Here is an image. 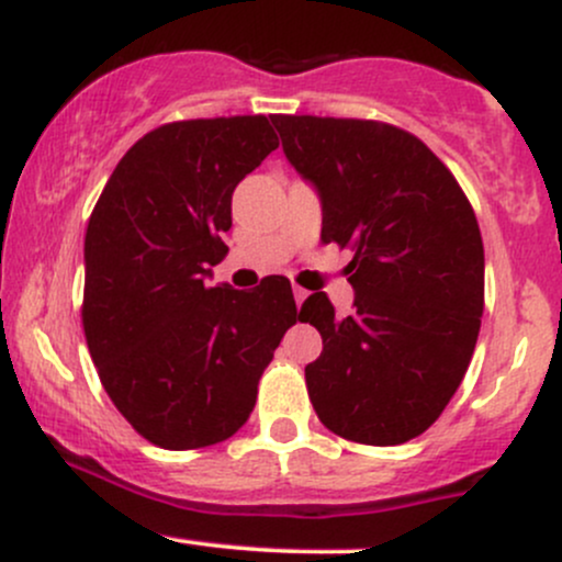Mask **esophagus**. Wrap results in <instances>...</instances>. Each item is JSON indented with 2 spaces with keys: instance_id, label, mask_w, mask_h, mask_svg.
I'll list each match as a JSON object with an SVG mask.
<instances>
[{
  "instance_id": "1",
  "label": "esophagus",
  "mask_w": 562,
  "mask_h": 562,
  "mask_svg": "<svg viewBox=\"0 0 562 562\" xmlns=\"http://www.w3.org/2000/svg\"><path fill=\"white\" fill-rule=\"evenodd\" d=\"M306 290H303V288H293V299H295V306H299L301 308V303L303 301H306Z\"/></svg>"
}]
</instances>
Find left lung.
Listing matches in <instances>:
<instances>
[{
	"label": "left lung",
	"mask_w": 562,
	"mask_h": 562,
	"mask_svg": "<svg viewBox=\"0 0 562 562\" xmlns=\"http://www.w3.org/2000/svg\"><path fill=\"white\" fill-rule=\"evenodd\" d=\"M282 150L314 184L322 243L351 245L353 314L312 293L322 335L306 389L333 434L396 447L425 434L460 389L481 330L483 243L473 205L428 145L391 124L272 115Z\"/></svg>",
	"instance_id": "obj_1"
}]
</instances>
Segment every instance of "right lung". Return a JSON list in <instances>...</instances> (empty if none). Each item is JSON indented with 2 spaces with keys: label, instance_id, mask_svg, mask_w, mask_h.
I'll return each instance as SVG.
<instances>
[{
  "label": "right lung",
  "instance_id": "add662e5",
  "mask_svg": "<svg viewBox=\"0 0 562 562\" xmlns=\"http://www.w3.org/2000/svg\"><path fill=\"white\" fill-rule=\"evenodd\" d=\"M267 115L173 121L119 160L83 237V335L115 409L160 449L243 428L259 378L301 319L285 277L211 288L232 192L269 153Z\"/></svg>",
  "mask_w": 562,
  "mask_h": 562
}]
</instances>
